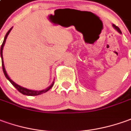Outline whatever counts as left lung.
Segmentation results:
<instances>
[{
    "label": "left lung",
    "mask_w": 131,
    "mask_h": 131,
    "mask_svg": "<svg viewBox=\"0 0 131 131\" xmlns=\"http://www.w3.org/2000/svg\"><path fill=\"white\" fill-rule=\"evenodd\" d=\"M113 28H115V29L116 30H117V31H118V33H121V30H120V28H119L118 26H115V25H113Z\"/></svg>",
    "instance_id": "obj_1"
}]
</instances>
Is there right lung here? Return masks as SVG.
<instances>
[{
  "instance_id": "1",
  "label": "right lung",
  "mask_w": 131,
  "mask_h": 131,
  "mask_svg": "<svg viewBox=\"0 0 131 131\" xmlns=\"http://www.w3.org/2000/svg\"><path fill=\"white\" fill-rule=\"evenodd\" d=\"M12 30V28H10V29L8 31V33H6V35H5V38H4V40H3V42L2 43V46L1 47V60H2V66H3V73H4V75H5V76L6 77V78L8 80L10 83H11V84L15 87V88L20 93H21L23 95H30V96H33V95H38L40 94H43L44 93H46L48 91H49L50 88L53 87V85L54 82H53V83L50 85L49 87H48L46 89H45V90H42V91H33V90H29V89H27V88H25L22 87V86H20V85H19L16 84L15 82H13V81L9 78V76L7 74V73H6V71H5V66H4V63H3V46H4V45H5V40H6V38H7V37L8 36L9 33L10 32V30Z\"/></svg>"
}]
</instances>
